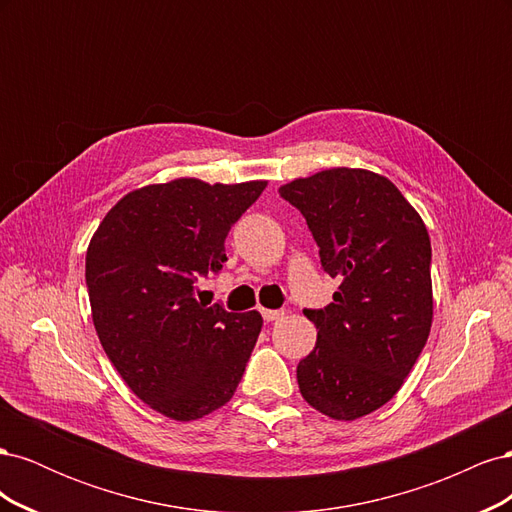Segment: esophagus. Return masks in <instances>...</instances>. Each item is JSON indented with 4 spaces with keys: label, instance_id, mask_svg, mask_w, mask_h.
I'll use <instances>...</instances> for the list:
<instances>
[{
    "label": "esophagus",
    "instance_id": "obj_1",
    "mask_svg": "<svg viewBox=\"0 0 512 512\" xmlns=\"http://www.w3.org/2000/svg\"><path fill=\"white\" fill-rule=\"evenodd\" d=\"M282 316H284V309H262V318H265L267 322L280 320Z\"/></svg>",
    "mask_w": 512,
    "mask_h": 512
}]
</instances>
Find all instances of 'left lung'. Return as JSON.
<instances>
[{"mask_svg": "<svg viewBox=\"0 0 512 512\" xmlns=\"http://www.w3.org/2000/svg\"><path fill=\"white\" fill-rule=\"evenodd\" d=\"M280 194L297 207L339 280L333 303L305 309L318 339L297 365L309 406L335 421L382 408L425 348L433 320L431 243L395 183L365 168H327Z\"/></svg>", "mask_w": 512, "mask_h": 512, "instance_id": "left-lung-1", "label": "left lung"}]
</instances>
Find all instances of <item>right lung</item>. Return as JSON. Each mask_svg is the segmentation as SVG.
<instances>
[{
	"mask_svg": "<svg viewBox=\"0 0 512 512\" xmlns=\"http://www.w3.org/2000/svg\"><path fill=\"white\" fill-rule=\"evenodd\" d=\"M267 181L179 177L128 192L87 247L85 280L100 344L138 399L196 421L235 395L262 316L194 299L198 275L222 269L230 226Z\"/></svg>",
	"mask_w": 512,
	"mask_h": 512,
	"instance_id": "obj_1",
	"label": "right lung"
}]
</instances>
